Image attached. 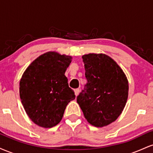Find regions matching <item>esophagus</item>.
<instances>
[{"instance_id": "obj_1", "label": "esophagus", "mask_w": 153, "mask_h": 153, "mask_svg": "<svg viewBox=\"0 0 153 153\" xmlns=\"http://www.w3.org/2000/svg\"><path fill=\"white\" fill-rule=\"evenodd\" d=\"M79 92H80V90H79L78 88H77V89H75V96H78V95L79 94Z\"/></svg>"}]
</instances>
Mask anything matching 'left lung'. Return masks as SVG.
I'll return each instance as SVG.
<instances>
[{
    "label": "left lung",
    "instance_id": "1",
    "mask_svg": "<svg viewBox=\"0 0 153 153\" xmlns=\"http://www.w3.org/2000/svg\"><path fill=\"white\" fill-rule=\"evenodd\" d=\"M82 58L87 83L77 102L91 124L105 127L114 122L125 106L129 91L127 78L106 54H84Z\"/></svg>",
    "mask_w": 153,
    "mask_h": 153
}]
</instances>
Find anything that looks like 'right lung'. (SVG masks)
<instances>
[{
    "label": "right lung",
    "mask_w": 153,
    "mask_h": 153,
    "mask_svg": "<svg viewBox=\"0 0 153 153\" xmlns=\"http://www.w3.org/2000/svg\"><path fill=\"white\" fill-rule=\"evenodd\" d=\"M71 56L48 52L26 68L19 83V94L26 114L33 122L51 128L62 120L67 105L75 99L65 75Z\"/></svg>",
    "instance_id": "right-lung-1"
}]
</instances>
